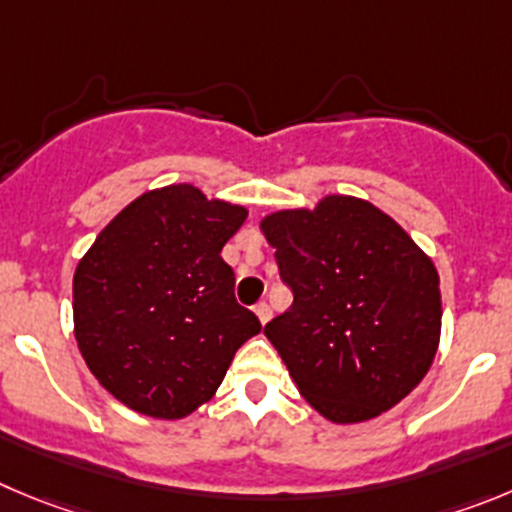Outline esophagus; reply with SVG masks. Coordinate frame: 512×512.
<instances>
[{"instance_id":"34e87169","label":"esophagus","mask_w":512,"mask_h":512,"mask_svg":"<svg viewBox=\"0 0 512 512\" xmlns=\"http://www.w3.org/2000/svg\"><path fill=\"white\" fill-rule=\"evenodd\" d=\"M255 315H257V318H260L262 326H265V323L270 321V318H272L270 305H267V303H257V305H255Z\"/></svg>"}]
</instances>
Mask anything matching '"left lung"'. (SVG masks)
Segmentation results:
<instances>
[{
    "mask_svg": "<svg viewBox=\"0 0 512 512\" xmlns=\"http://www.w3.org/2000/svg\"><path fill=\"white\" fill-rule=\"evenodd\" d=\"M260 229L293 290L265 336L310 407L358 424L412 394L442 333L432 257L389 214L348 194L278 209Z\"/></svg>",
    "mask_w": 512,
    "mask_h": 512,
    "instance_id": "left-lung-1",
    "label": "left lung"
}]
</instances>
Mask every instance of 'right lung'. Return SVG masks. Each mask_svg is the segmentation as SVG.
<instances>
[{
  "label": "right lung",
  "instance_id": "1",
  "mask_svg": "<svg viewBox=\"0 0 512 512\" xmlns=\"http://www.w3.org/2000/svg\"><path fill=\"white\" fill-rule=\"evenodd\" d=\"M247 209L194 184L143 191L100 229L73 278L75 341L90 374L138 414L181 419L217 394L260 333L222 260Z\"/></svg>",
  "mask_w": 512,
  "mask_h": 512
}]
</instances>
